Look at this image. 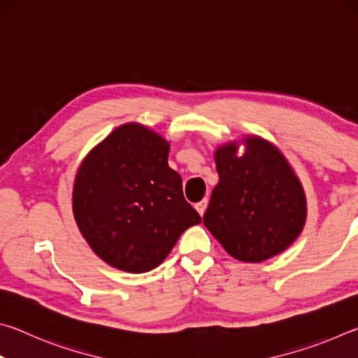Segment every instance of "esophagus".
Instances as JSON below:
<instances>
[{
    "label": "esophagus",
    "mask_w": 358,
    "mask_h": 358,
    "mask_svg": "<svg viewBox=\"0 0 358 358\" xmlns=\"http://www.w3.org/2000/svg\"><path fill=\"white\" fill-rule=\"evenodd\" d=\"M207 205H208V201H207V199H203V201H201L199 203H196V210L199 211V215L203 216L205 210H207Z\"/></svg>",
    "instance_id": "obj_1"
}]
</instances>
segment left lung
<instances>
[{
  "instance_id": "1",
  "label": "left lung",
  "mask_w": 358,
  "mask_h": 358,
  "mask_svg": "<svg viewBox=\"0 0 358 358\" xmlns=\"http://www.w3.org/2000/svg\"><path fill=\"white\" fill-rule=\"evenodd\" d=\"M215 150L220 183L211 192L203 224L230 256L257 264L294 243L306 222V196L281 150L246 136Z\"/></svg>"
}]
</instances>
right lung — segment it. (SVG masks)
I'll return each instance as SVG.
<instances>
[{"mask_svg": "<svg viewBox=\"0 0 358 358\" xmlns=\"http://www.w3.org/2000/svg\"><path fill=\"white\" fill-rule=\"evenodd\" d=\"M171 143L141 123L113 129L76 173L72 213L96 256L145 273L164 262L180 235L201 222L169 167Z\"/></svg>", "mask_w": 358, "mask_h": 358, "instance_id": "1", "label": "right lung"}]
</instances>
